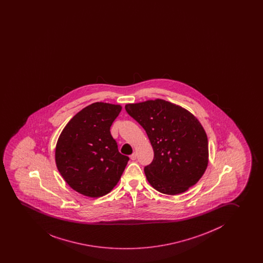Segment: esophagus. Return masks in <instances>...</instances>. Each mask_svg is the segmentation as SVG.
I'll list each match as a JSON object with an SVG mask.
<instances>
[{
    "instance_id": "34e87169",
    "label": "esophagus",
    "mask_w": 263,
    "mask_h": 263,
    "mask_svg": "<svg viewBox=\"0 0 263 263\" xmlns=\"http://www.w3.org/2000/svg\"><path fill=\"white\" fill-rule=\"evenodd\" d=\"M137 153L134 152L131 156H130V158H131V160H136L137 159Z\"/></svg>"
}]
</instances>
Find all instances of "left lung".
<instances>
[{
	"label": "left lung",
	"mask_w": 263,
	"mask_h": 263,
	"mask_svg": "<svg viewBox=\"0 0 263 263\" xmlns=\"http://www.w3.org/2000/svg\"><path fill=\"white\" fill-rule=\"evenodd\" d=\"M126 111L145 130L154 150L145 167L149 183L162 194H182L204 174L208 139L198 119L163 99L126 104Z\"/></svg>",
	"instance_id": "obj_1"
}]
</instances>
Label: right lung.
<instances>
[{"label": "right lung", "instance_id": "obj_1", "mask_svg": "<svg viewBox=\"0 0 263 263\" xmlns=\"http://www.w3.org/2000/svg\"><path fill=\"white\" fill-rule=\"evenodd\" d=\"M121 109L119 105L93 103L70 119L58 139V170L73 190L85 196L108 194L129 160L119 153L110 133Z\"/></svg>", "mask_w": 263, "mask_h": 263}]
</instances>
